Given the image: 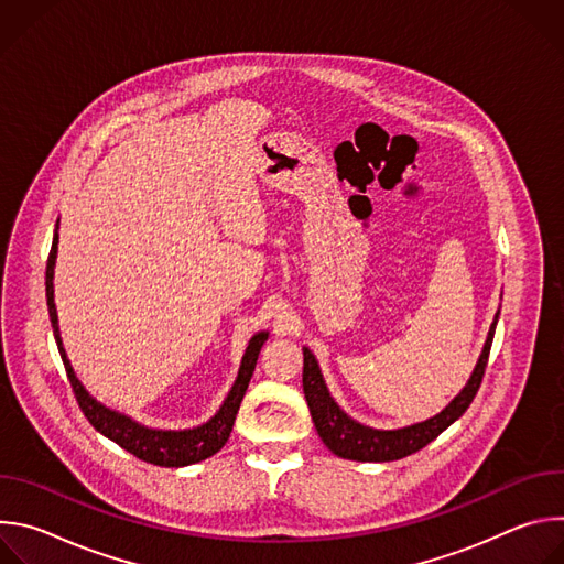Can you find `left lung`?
<instances>
[{
    "mask_svg": "<svg viewBox=\"0 0 564 564\" xmlns=\"http://www.w3.org/2000/svg\"><path fill=\"white\" fill-rule=\"evenodd\" d=\"M498 318H500V310L496 312L485 348H481V355L466 386L451 399V404L426 422H417L394 431L364 426L357 420H352L348 413H344L341 406L335 401V397L330 394L324 375H321L316 357L310 352V348H303V392H305L307 409L318 437L324 440V444L337 457L355 459V462H392V459H401L417 453L420 448L431 444L440 433H444L453 422H457L470 406V401L477 394L481 377H485V370H487Z\"/></svg>",
    "mask_w": 564,
    "mask_h": 564,
    "instance_id": "8db88e82",
    "label": "left lung"
}]
</instances>
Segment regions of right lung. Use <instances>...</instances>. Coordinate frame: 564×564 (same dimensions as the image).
Segmentation results:
<instances>
[{
    "mask_svg": "<svg viewBox=\"0 0 564 564\" xmlns=\"http://www.w3.org/2000/svg\"><path fill=\"white\" fill-rule=\"evenodd\" d=\"M57 229H59V218L55 223L53 246H51V254H48V263H46V305H48V316H51V326H53V335H55L59 357L64 361L70 388L75 392V399H77L79 409H83L85 417L91 422V426L98 433H102L105 437H109L111 442H116L118 446H122L124 451H129L138 459L155 464V466H167V468L189 466V464L203 462V459L212 457L214 453H218L225 446V442L229 440L236 413L240 409V401H243V394H246L248 383L252 379V372L257 368L259 352H261L263 344L268 341L270 333L261 330L250 339V344L246 348V355H243V359H240L238 375H236L225 401H223L214 417H209L200 426L183 429V431L149 429V426L131 420L129 415L118 413V411L100 404V401L89 394V390L83 386V381H79L73 372V366L66 357V350H64L62 337H59L57 310H55V290H53L57 243H59Z\"/></svg>",
    "mask_w": 564,
    "mask_h": 564,
    "instance_id": "right-lung-1",
    "label": "right lung"
}]
</instances>
